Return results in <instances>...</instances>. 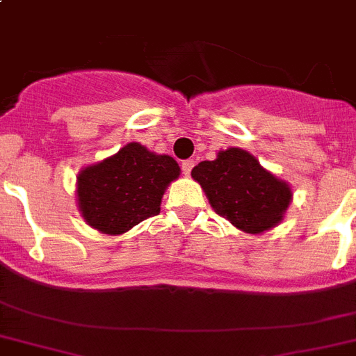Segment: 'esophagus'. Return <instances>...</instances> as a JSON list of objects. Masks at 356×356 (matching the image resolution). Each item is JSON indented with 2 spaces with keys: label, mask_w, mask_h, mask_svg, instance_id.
Wrapping results in <instances>:
<instances>
[{
  "label": "esophagus",
  "mask_w": 356,
  "mask_h": 356,
  "mask_svg": "<svg viewBox=\"0 0 356 356\" xmlns=\"http://www.w3.org/2000/svg\"><path fill=\"white\" fill-rule=\"evenodd\" d=\"M182 174L184 175H190L191 174V170H193V166H195V161L193 159H186V161H182Z\"/></svg>",
  "instance_id": "obj_1"
}]
</instances>
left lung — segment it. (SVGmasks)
<instances>
[{
    "instance_id": "8db88e82",
    "label": "left lung",
    "mask_w": 356,
    "mask_h": 356,
    "mask_svg": "<svg viewBox=\"0 0 356 356\" xmlns=\"http://www.w3.org/2000/svg\"><path fill=\"white\" fill-rule=\"evenodd\" d=\"M191 177L200 182L211 208L245 233H264L280 224L292 199L289 184L242 148H227L215 161H202Z\"/></svg>"
}]
</instances>
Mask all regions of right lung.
Returning a JSON list of instances; mask_svg holds the SVG:
<instances>
[{"label":"right lung","mask_w":356,"mask_h":356,"mask_svg":"<svg viewBox=\"0 0 356 356\" xmlns=\"http://www.w3.org/2000/svg\"><path fill=\"white\" fill-rule=\"evenodd\" d=\"M179 172L174 157L156 156L143 145L129 143L113 157L80 172L79 208L91 227L122 234L159 215L161 197Z\"/></svg>","instance_id":"1"}]
</instances>
